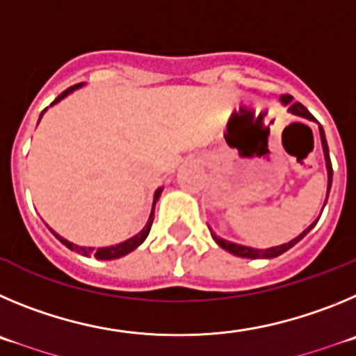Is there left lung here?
Masks as SVG:
<instances>
[{
	"mask_svg": "<svg viewBox=\"0 0 356 356\" xmlns=\"http://www.w3.org/2000/svg\"><path fill=\"white\" fill-rule=\"evenodd\" d=\"M280 102L284 104V106H287V111L293 115H296V117H302L305 118V120H312V122H316V118L310 115V111L307 110L303 104H300V102H293V97L291 95H282L280 97ZM319 136H321V145H323V154H325V161H326V172H328V186H326V198H328V193H330V188H332V175H334V170H332V161H330V152H328V143H326V136H325V131H323V127L319 126ZM326 198H325V206H326ZM323 206V207H325ZM323 211V209H321ZM319 220V216H318ZM318 220L316 222L310 223L309 227H307L305 230H303L300 236H296L294 239H291L289 243H284V245H278V246H271V248H266V250H259V248H252V246H243V245H238V243H232V241H227V239L220 238V236H216V234L211 230V236H213L214 241L218 243V245L222 246L223 250H227L229 254L232 255H238V257H245V259H273V257H278V255H282L284 252H287L289 248H293L294 245H296L298 241H302L303 238H305L307 234L310 232V230L314 229V225L318 223Z\"/></svg>",
	"mask_w": 356,
	"mask_h": 356,
	"instance_id": "1",
	"label": "left lung"
}]
</instances>
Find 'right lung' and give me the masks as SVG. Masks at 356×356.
Returning a JSON list of instances; mask_svg holds the SVG:
<instances>
[{
    "instance_id": "obj_1",
    "label": "right lung",
    "mask_w": 356,
    "mask_h": 356,
    "mask_svg": "<svg viewBox=\"0 0 356 356\" xmlns=\"http://www.w3.org/2000/svg\"><path fill=\"white\" fill-rule=\"evenodd\" d=\"M81 86H83V83H79V85H74V86H70V88H67L65 92H62V94H60L58 97H56L53 102H51V106H54L56 102H60V101H62V99H65L67 95L72 94V92H74V90H78V88H81ZM44 111H46V110H44ZM44 111H42V113H40V118H42ZM40 118H38V122H40ZM161 191H163V188L156 190L154 202H152V209H150V216H149V220H147V225L143 227V229L140 230V232L136 234V236H133V238L126 239V241H124V243H118V245L104 246V248L94 250V248H88V246H78V245H74V243L67 241L65 238H62V236L54 232V230H51V232L54 234V238L58 239V241L62 243V245H65L67 248L72 250V252H78V254L85 255V257H90V255H94L95 259H101V261H113V259H120V257H124V255L131 254L133 250L138 248V246L142 245V243L147 239V236H149V232H150V227H152V222H154L156 202H158V198L161 197Z\"/></svg>"
}]
</instances>
